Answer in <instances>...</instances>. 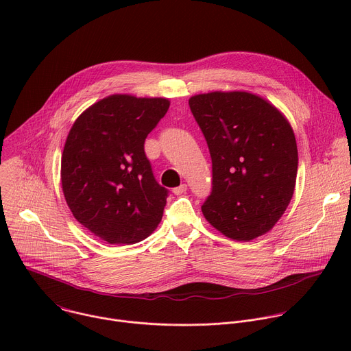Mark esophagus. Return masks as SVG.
<instances>
[{
  "label": "esophagus",
  "mask_w": 351,
  "mask_h": 351,
  "mask_svg": "<svg viewBox=\"0 0 351 351\" xmlns=\"http://www.w3.org/2000/svg\"><path fill=\"white\" fill-rule=\"evenodd\" d=\"M187 190V184H184V183H182L180 186H178V187H175L172 191H173V194H176V195H180V194H183L184 191Z\"/></svg>",
  "instance_id": "obj_1"
}]
</instances>
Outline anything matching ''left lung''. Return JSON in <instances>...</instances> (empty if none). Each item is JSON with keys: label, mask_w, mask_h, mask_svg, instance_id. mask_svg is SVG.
Listing matches in <instances>:
<instances>
[{"label": "left lung", "mask_w": 351, "mask_h": 351, "mask_svg": "<svg viewBox=\"0 0 351 351\" xmlns=\"http://www.w3.org/2000/svg\"><path fill=\"white\" fill-rule=\"evenodd\" d=\"M213 160V191L202 211L222 234L250 241L269 232L294 193L293 129L268 99L248 91L189 98Z\"/></svg>", "instance_id": "left-lung-1"}]
</instances>
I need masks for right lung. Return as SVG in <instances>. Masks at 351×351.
<instances>
[{
    "label": "right lung",
    "instance_id": "obj_1",
    "mask_svg": "<svg viewBox=\"0 0 351 351\" xmlns=\"http://www.w3.org/2000/svg\"><path fill=\"white\" fill-rule=\"evenodd\" d=\"M164 97L112 94L75 121L61 158V183L73 217L110 244H133L161 222L168 190L160 186L144 140L169 108Z\"/></svg>",
    "mask_w": 351,
    "mask_h": 351
}]
</instances>
